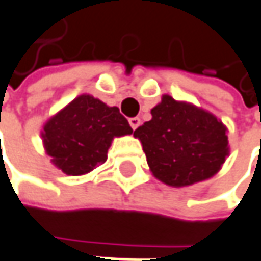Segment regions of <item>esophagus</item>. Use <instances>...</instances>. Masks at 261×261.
Masks as SVG:
<instances>
[{"label": "esophagus", "instance_id": "obj_1", "mask_svg": "<svg viewBox=\"0 0 261 261\" xmlns=\"http://www.w3.org/2000/svg\"><path fill=\"white\" fill-rule=\"evenodd\" d=\"M128 122H130L131 128H133V130H136V128L140 125V118H137V116H136V118H130V121H128Z\"/></svg>", "mask_w": 261, "mask_h": 261}]
</instances>
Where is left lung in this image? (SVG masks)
<instances>
[{
    "label": "left lung",
    "mask_w": 261,
    "mask_h": 261,
    "mask_svg": "<svg viewBox=\"0 0 261 261\" xmlns=\"http://www.w3.org/2000/svg\"><path fill=\"white\" fill-rule=\"evenodd\" d=\"M152 119L134 131L152 174L181 188L213 177L229 155L227 128L213 114L171 96H162Z\"/></svg>",
    "instance_id": "1"
}]
</instances>
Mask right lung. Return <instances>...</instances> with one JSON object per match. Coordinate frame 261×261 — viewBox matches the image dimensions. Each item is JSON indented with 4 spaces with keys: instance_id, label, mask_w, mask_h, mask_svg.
Returning a JSON list of instances; mask_svg holds the SVG:
<instances>
[{
    "instance_id": "obj_1",
    "label": "right lung",
    "mask_w": 261,
    "mask_h": 261,
    "mask_svg": "<svg viewBox=\"0 0 261 261\" xmlns=\"http://www.w3.org/2000/svg\"><path fill=\"white\" fill-rule=\"evenodd\" d=\"M131 133L118 108L81 94L45 122L41 136L59 170L68 176H83L108 160L114 137Z\"/></svg>"
}]
</instances>
